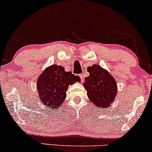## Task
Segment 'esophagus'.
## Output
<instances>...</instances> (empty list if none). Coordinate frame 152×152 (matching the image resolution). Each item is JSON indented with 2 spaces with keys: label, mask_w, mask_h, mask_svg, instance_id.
Instances as JSON below:
<instances>
[{
  "label": "esophagus",
  "mask_w": 152,
  "mask_h": 152,
  "mask_svg": "<svg viewBox=\"0 0 152 152\" xmlns=\"http://www.w3.org/2000/svg\"><path fill=\"white\" fill-rule=\"evenodd\" d=\"M79 77L81 78V81L83 82V74H79Z\"/></svg>",
  "instance_id": "34e87169"
}]
</instances>
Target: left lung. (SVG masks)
Listing matches in <instances>:
<instances>
[{"instance_id": "obj_1", "label": "left lung", "mask_w": 152, "mask_h": 152, "mask_svg": "<svg viewBox=\"0 0 152 152\" xmlns=\"http://www.w3.org/2000/svg\"><path fill=\"white\" fill-rule=\"evenodd\" d=\"M90 75L85 78L83 86L91 102L99 107L106 109L111 105L117 91L115 79L107 71L99 65L87 69Z\"/></svg>"}]
</instances>
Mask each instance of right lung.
Masks as SVG:
<instances>
[{
    "label": "right lung",
    "instance_id": "obj_1",
    "mask_svg": "<svg viewBox=\"0 0 152 152\" xmlns=\"http://www.w3.org/2000/svg\"><path fill=\"white\" fill-rule=\"evenodd\" d=\"M79 76L66 72L61 66L53 65L47 68L37 81V90L43 104L53 111L61 106L66 97L69 85L80 81Z\"/></svg>",
    "mask_w": 152,
    "mask_h": 152
}]
</instances>
